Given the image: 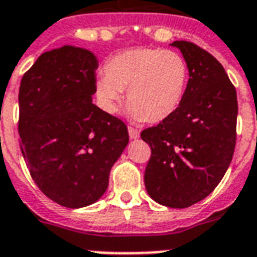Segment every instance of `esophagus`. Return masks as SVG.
Masks as SVG:
<instances>
[{"label":"esophagus","instance_id":"34e87169","mask_svg":"<svg viewBox=\"0 0 257 257\" xmlns=\"http://www.w3.org/2000/svg\"><path fill=\"white\" fill-rule=\"evenodd\" d=\"M128 135H130L131 139H137L139 138V131L134 127H128Z\"/></svg>","mask_w":257,"mask_h":257}]
</instances>
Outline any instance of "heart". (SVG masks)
Here are the masks:
<instances>
[{"instance_id": "1", "label": "heart", "mask_w": 257, "mask_h": 257, "mask_svg": "<svg viewBox=\"0 0 257 257\" xmlns=\"http://www.w3.org/2000/svg\"><path fill=\"white\" fill-rule=\"evenodd\" d=\"M93 93L107 114H115L126 91L127 114L133 120L164 122L176 112L186 92L188 63L178 52L134 48L110 57Z\"/></svg>"}]
</instances>
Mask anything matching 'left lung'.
<instances>
[{
  "label": "left lung",
  "mask_w": 257,
  "mask_h": 257,
  "mask_svg": "<svg viewBox=\"0 0 257 257\" xmlns=\"http://www.w3.org/2000/svg\"><path fill=\"white\" fill-rule=\"evenodd\" d=\"M188 63L180 108L141 137L151 149L145 170L149 196L169 208L204 200L228 170L236 145L237 96L225 69L196 44L174 41Z\"/></svg>",
  "instance_id": "8db88e82"
}]
</instances>
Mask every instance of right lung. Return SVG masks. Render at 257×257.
Masks as SVG:
<instances>
[{
    "instance_id": "obj_1",
    "label": "right lung",
    "mask_w": 257,
    "mask_h": 257,
    "mask_svg": "<svg viewBox=\"0 0 257 257\" xmlns=\"http://www.w3.org/2000/svg\"><path fill=\"white\" fill-rule=\"evenodd\" d=\"M97 60L64 45L43 53L20 85L21 153L35 184L65 208L96 202L128 143L126 124L92 103Z\"/></svg>"
}]
</instances>
